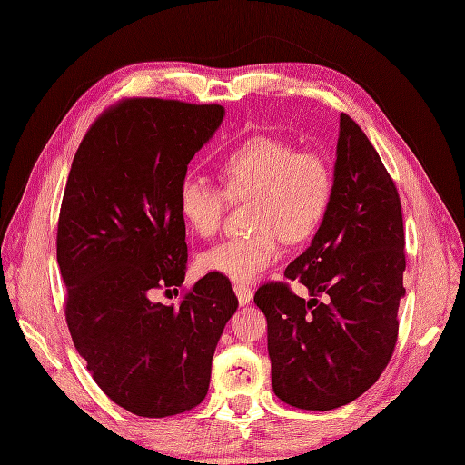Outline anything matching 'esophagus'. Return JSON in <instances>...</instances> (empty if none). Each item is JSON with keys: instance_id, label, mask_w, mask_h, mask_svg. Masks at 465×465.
<instances>
[{"instance_id": "esophagus-1", "label": "esophagus", "mask_w": 465, "mask_h": 465, "mask_svg": "<svg viewBox=\"0 0 465 465\" xmlns=\"http://www.w3.org/2000/svg\"><path fill=\"white\" fill-rule=\"evenodd\" d=\"M233 291H235V296H237V301H240V304H247L249 301L253 299V291L247 287V284H233Z\"/></svg>"}]
</instances>
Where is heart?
Instances as JSON below:
<instances>
[{"label": "heart", "instance_id": "obj_1", "mask_svg": "<svg viewBox=\"0 0 465 465\" xmlns=\"http://www.w3.org/2000/svg\"><path fill=\"white\" fill-rule=\"evenodd\" d=\"M222 188L188 174L178 184V210L196 233L220 230L230 200L252 198L253 232L233 235L202 253L200 265L232 281L249 282L277 263L282 240L311 237L330 208L334 174L322 153L294 149L277 135H253L218 161Z\"/></svg>", "mask_w": 465, "mask_h": 465}]
</instances>
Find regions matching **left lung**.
Listing matches in <instances>:
<instances>
[{"mask_svg": "<svg viewBox=\"0 0 465 465\" xmlns=\"http://www.w3.org/2000/svg\"><path fill=\"white\" fill-rule=\"evenodd\" d=\"M334 190L311 247L284 269L289 282L255 292L267 318L275 395L296 409L331 411L371 387L391 361L404 294V230L397 186L371 141L340 115Z\"/></svg>", "mask_w": 465, "mask_h": 465, "instance_id": "8db88e82", "label": "left lung"}]
</instances>
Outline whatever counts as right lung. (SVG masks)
Here are the masks:
<instances>
[{
	"label": "right lung",
	"instance_id": "obj_1",
	"mask_svg": "<svg viewBox=\"0 0 465 465\" xmlns=\"http://www.w3.org/2000/svg\"><path fill=\"white\" fill-rule=\"evenodd\" d=\"M222 119L218 104L124 98L90 125L68 173L56 261L70 336L105 395L147 419L204 401L213 350L237 311L220 272L178 306L153 301L184 282L178 184Z\"/></svg>",
	"mask_w": 465,
	"mask_h": 465
}]
</instances>
